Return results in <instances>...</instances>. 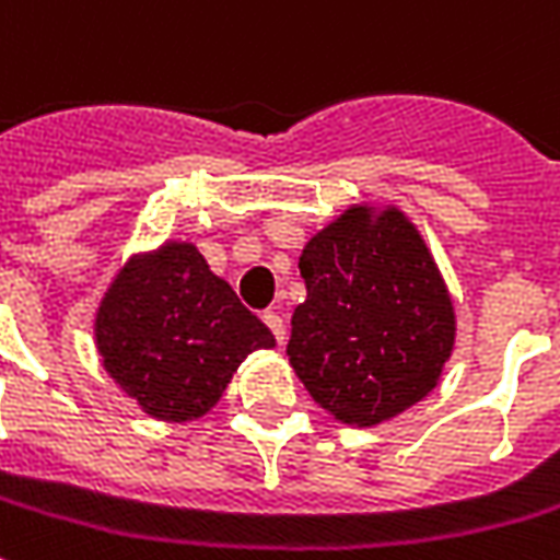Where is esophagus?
Instances as JSON below:
<instances>
[{
  "label": "esophagus",
  "mask_w": 560,
  "mask_h": 560,
  "mask_svg": "<svg viewBox=\"0 0 560 560\" xmlns=\"http://www.w3.org/2000/svg\"><path fill=\"white\" fill-rule=\"evenodd\" d=\"M264 324H267L269 330H272V336H276V342H284V320H281V315L279 312H267V315H264Z\"/></svg>",
  "instance_id": "1"
}]
</instances>
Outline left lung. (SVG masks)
Returning <instances> with one entry per match:
<instances>
[{"label":"left lung","instance_id":"1","mask_svg":"<svg viewBox=\"0 0 560 560\" xmlns=\"http://www.w3.org/2000/svg\"><path fill=\"white\" fill-rule=\"evenodd\" d=\"M306 303L288 358L306 390L346 424L409 409L443 373L455 308L418 230L397 209H348L300 257Z\"/></svg>","mask_w":560,"mask_h":560}]
</instances>
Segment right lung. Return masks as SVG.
<instances>
[{"instance_id":"1","label":"right lung","mask_w":560,"mask_h":560,"mask_svg":"<svg viewBox=\"0 0 560 560\" xmlns=\"http://www.w3.org/2000/svg\"><path fill=\"white\" fill-rule=\"evenodd\" d=\"M96 346L148 416L187 421L206 416L240 363L276 339L194 245H166L117 276L96 315Z\"/></svg>"}]
</instances>
